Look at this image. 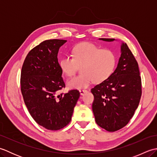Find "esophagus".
<instances>
[{"instance_id": "esophagus-1", "label": "esophagus", "mask_w": 157, "mask_h": 157, "mask_svg": "<svg viewBox=\"0 0 157 157\" xmlns=\"http://www.w3.org/2000/svg\"><path fill=\"white\" fill-rule=\"evenodd\" d=\"M79 92H80V94L82 95H83L84 94H85V93L88 92V90H84V89H80L79 90Z\"/></svg>"}]
</instances>
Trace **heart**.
Returning <instances> with one entry per match:
<instances>
[{"mask_svg": "<svg viewBox=\"0 0 157 157\" xmlns=\"http://www.w3.org/2000/svg\"><path fill=\"white\" fill-rule=\"evenodd\" d=\"M71 56H64L59 60L62 71L72 76L81 66V74L74 76L67 82L71 89L87 88L94 81L101 83L109 78L114 72L117 57L111 49L101 48L90 42H83L75 46Z\"/></svg>", "mask_w": 157, "mask_h": 157, "instance_id": "obj_1", "label": "heart"}]
</instances>
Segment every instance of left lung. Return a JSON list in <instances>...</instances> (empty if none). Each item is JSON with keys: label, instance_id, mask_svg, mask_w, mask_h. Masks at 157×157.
<instances>
[{"label": "left lung", "instance_id": "left-lung-1", "mask_svg": "<svg viewBox=\"0 0 157 157\" xmlns=\"http://www.w3.org/2000/svg\"><path fill=\"white\" fill-rule=\"evenodd\" d=\"M113 41V38H101ZM118 65L109 78L91 89L92 111L101 128L115 132L125 127L134 116L142 96V79L138 63L123 43Z\"/></svg>", "mask_w": 157, "mask_h": 157}]
</instances>
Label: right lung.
Returning a JSON list of instances; mask_svg holds the SVG:
<instances>
[{
    "label": "right lung",
    "instance_id": "add662e5",
    "mask_svg": "<svg viewBox=\"0 0 157 157\" xmlns=\"http://www.w3.org/2000/svg\"><path fill=\"white\" fill-rule=\"evenodd\" d=\"M65 40H47L32 48L23 63L20 84L29 114L40 125L59 130L71 120L80 96L77 89L59 93L65 88L57 55Z\"/></svg>",
    "mask_w": 157,
    "mask_h": 157
}]
</instances>
